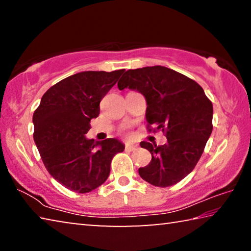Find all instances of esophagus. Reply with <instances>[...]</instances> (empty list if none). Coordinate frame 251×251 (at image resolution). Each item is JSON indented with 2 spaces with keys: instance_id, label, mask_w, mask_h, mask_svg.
<instances>
[{
  "instance_id": "obj_1",
  "label": "esophagus",
  "mask_w": 251,
  "mask_h": 251,
  "mask_svg": "<svg viewBox=\"0 0 251 251\" xmlns=\"http://www.w3.org/2000/svg\"><path fill=\"white\" fill-rule=\"evenodd\" d=\"M137 145H126L125 146V151H136L137 150Z\"/></svg>"
}]
</instances>
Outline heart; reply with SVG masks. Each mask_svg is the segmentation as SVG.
<instances>
[{
	"mask_svg": "<svg viewBox=\"0 0 251 251\" xmlns=\"http://www.w3.org/2000/svg\"><path fill=\"white\" fill-rule=\"evenodd\" d=\"M121 134L124 136V137H130V131L127 127H124V128L121 129Z\"/></svg>",
	"mask_w": 251,
	"mask_h": 251,
	"instance_id": "1",
	"label": "heart"
}]
</instances>
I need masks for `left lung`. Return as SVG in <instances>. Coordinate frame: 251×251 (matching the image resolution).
Here are the masks:
<instances>
[{
  "label": "left lung",
  "mask_w": 251,
  "mask_h": 251,
  "mask_svg": "<svg viewBox=\"0 0 251 251\" xmlns=\"http://www.w3.org/2000/svg\"><path fill=\"white\" fill-rule=\"evenodd\" d=\"M117 86L121 91L129 88L143 94L148 127L155 126L154 131L166 134L165 145L141 143L151 151V161L138 169L139 176L157 187H169L184 179L197 165L212 131V104L201 85L156 65L126 71Z\"/></svg>",
  "instance_id": "left-lung-1"
}]
</instances>
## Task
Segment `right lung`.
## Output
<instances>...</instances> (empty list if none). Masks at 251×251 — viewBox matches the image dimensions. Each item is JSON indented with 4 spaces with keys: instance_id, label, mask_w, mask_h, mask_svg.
<instances>
[{
    "instance_id": "add662e5",
    "label": "right lung",
    "mask_w": 251,
    "mask_h": 251,
    "mask_svg": "<svg viewBox=\"0 0 251 251\" xmlns=\"http://www.w3.org/2000/svg\"><path fill=\"white\" fill-rule=\"evenodd\" d=\"M125 70L87 71L46 91L33 115L34 142L50 175L72 192L86 194L104 184L110 163L125 145L116 138L85 137L100 103Z\"/></svg>"
}]
</instances>
